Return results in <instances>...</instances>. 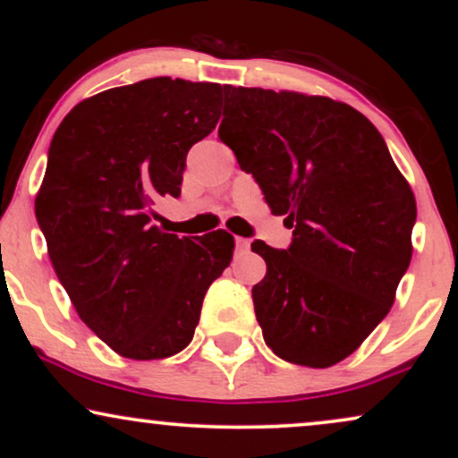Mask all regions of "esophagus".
Returning a JSON list of instances; mask_svg holds the SVG:
<instances>
[{
	"instance_id": "esophagus-1",
	"label": "esophagus",
	"mask_w": 458,
	"mask_h": 458,
	"mask_svg": "<svg viewBox=\"0 0 458 458\" xmlns=\"http://www.w3.org/2000/svg\"><path fill=\"white\" fill-rule=\"evenodd\" d=\"M248 248H250V240H246V237H235V250H237V252H246Z\"/></svg>"
}]
</instances>
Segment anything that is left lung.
Returning <instances> with one entry per match:
<instances>
[{
    "instance_id": "left-lung-1",
    "label": "left lung",
    "mask_w": 458,
    "mask_h": 458,
    "mask_svg": "<svg viewBox=\"0 0 458 458\" xmlns=\"http://www.w3.org/2000/svg\"><path fill=\"white\" fill-rule=\"evenodd\" d=\"M218 137L293 229L287 250L256 240L252 287L267 346L325 369L384 321L411 262L417 204L384 137L352 106L293 91L225 87Z\"/></svg>"
}]
</instances>
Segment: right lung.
Listing matches in <instances>:
<instances>
[{
	"label": "right lung",
	"mask_w": 458,
	"mask_h": 458,
	"mask_svg": "<svg viewBox=\"0 0 458 458\" xmlns=\"http://www.w3.org/2000/svg\"><path fill=\"white\" fill-rule=\"evenodd\" d=\"M221 85L156 77L74 106L55 131L35 215L83 323L121 356L166 359L191 342L227 231L177 237L152 225L181 193L193 143L218 123Z\"/></svg>",
	"instance_id": "obj_1"
}]
</instances>
